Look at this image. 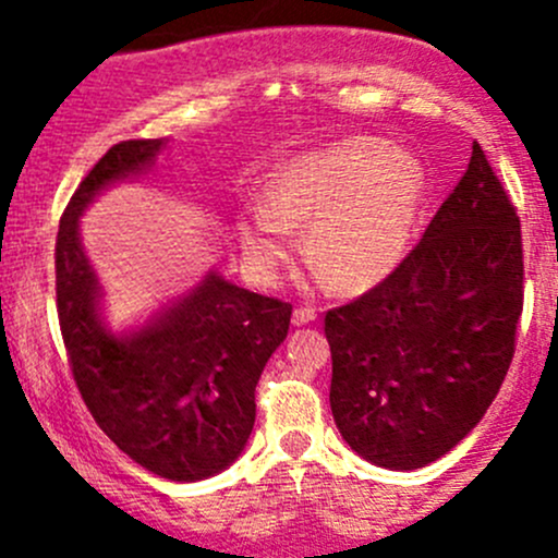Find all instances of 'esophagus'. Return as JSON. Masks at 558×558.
Instances as JSON below:
<instances>
[{
	"label": "esophagus",
	"instance_id": "1",
	"mask_svg": "<svg viewBox=\"0 0 558 558\" xmlns=\"http://www.w3.org/2000/svg\"><path fill=\"white\" fill-rule=\"evenodd\" d=\"M315 318H318V311H315V307H311V305L294 307V315H291V320H294L296 326L311 324V320H315Z\"/></svg>",
	"mask_w": 558,
	"mask_h": 558
}]
</instances>
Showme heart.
<instances>
[{
    "mask_svg": "<svg viewBox=\"0 0 558 558\" xmlns=\"http://www.w3.org/2000/svg\"><path fill=\"white\" fill-rule=\"evenodd\" d=\"M424 196L410 156L356 137L286 161L267 178L264 207L240 221L247 262L272 278L296 251L294 229H311L307 253L342 291L384 283L404 262Z\"/></svg>",
    "mask_w": 558,
    "mask_h": 558,
    "instance_id": "obj_1",
    "label": "heart"
}]
</instances>
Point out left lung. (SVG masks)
Returning <instances> with one entry per match:
<instances>
[{"instance_id": "left-lung-1", "label": "left lung", "mask_w": 558, "mask_h": 558, "mask_svg": "<svg viewBox=\"0 0 558 558\" xmlns=\"http://www.w3.org/2000/svg\"><path fill=\"white\" fill-rule=\"evenodd\" d=\"M523 311L521 221L481 145L397 272L324 318L342 440L388 470L446 456L497 397Z\"/></svg>"}]
</instances>
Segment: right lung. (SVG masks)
Instances as JSON below:
<instances>
[{
    "instance_id": "right-lung-1",
    "label": "right lung",
    "mask_w": 558,
    "mask_h": 558,
    "mask_svg": "<svg viewBox=\"0 0 558 558\" xmlns=\"http://www.w3.org/2000/svg\"><path fill=\"white\" fill-rule=\"evenodd\" d=\"M161 140H126L92 167L56 238V313L72 375L99 429L167 481H202L232 464L256 421V384L286 340L291 305L218 275L134 326H107L81 245V213L102 185L143 172Z\"/></svg>"
}]
</instances>
